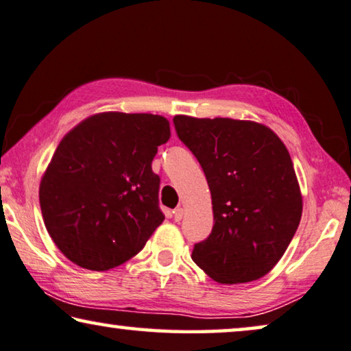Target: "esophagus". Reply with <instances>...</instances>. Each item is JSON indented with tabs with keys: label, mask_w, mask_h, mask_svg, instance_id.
Here are the masks:
<instances>
[{
	"label": "esophagus",
	"mask_w": 351,
	"mask_h": 351,
	"mask_svg": "<svg viewBox=\"0 0 351 351\" xmlns=\"http://www.w3.org/2000/svg\"><path fill=\"white\" fill-rule=\"evenodd\" d=\"M184 213H185V210L182 209V207H179V209H176L174 210V220L176 221H180L182 218H184Z\"/></svg>",
	"instance_id": "obj_1"
}]
</instances>
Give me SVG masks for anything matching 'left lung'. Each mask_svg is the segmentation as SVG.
<instances>
[{"mask_svg": "<svg viewBox=\"0 0 351 351\" xmlns=\"http://www.w3.org/2000/svg\"><path fill=\"white\" fill-rule=\"evenodd\" d=\"M174 125L202 166L212 196V232L193 248V261L226 285L264 277L283 256L302 215L285 144L252 120L176 115Z\"/></svg>", "mask_w": 351, "mask_h": 351, "instance_id": "obj_1", "label": "left lung"}]
</instances>
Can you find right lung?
Segmentation results:
<instances>
[{"instance_id":"obj_1","label":"right lung","mask_w":351,"mask_h":351,"mask_svg":"<svg viewBox=\"0 0 351 351\" xmlns=\"http://www.w3.org/2000/svg\"><path fill=\"white\" fill-rule=\"evenodd\" d=\"M169 120L99 112L60 141L39 184L44 225L60 252L88 271H109L144 248L165 220L152 171Z\"/></svg>"}]
</instances>
